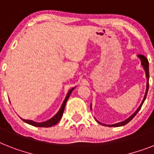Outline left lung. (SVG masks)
Returning a JSON list of instances; mask_svg holds the SVG:
<instances>
[{
  "instance_id": "obj_1",
  "label": "left lung",
  "mask_w": 154,
  "mask_h": 154,
  "mask_svg": "<svg viewBox=\"0 0 154 154\" xmlns=\"http://www.w3.org/2000/svg\"><path fill=\"white\" fill-rule=\"evenodd\" d=\"M138 57H139L140 59H141V63H142V66H143V69H145V72H146V78H147V83H146V93H145L144 98H143V100H142V103L140 104V106H139V107H138V109L136 110V112H134V113L133 115H131V116H130L129 118L127 119L126 120L122 121V122H118V123H116V124L108 125V127H122V126H124V125H126V124H127V123H128V122H129L131 120V119H133L134 117V116H135L136 115H137V113H138V112H139V110L141 109V107H142V104H143L145 100H146V96H147V92H148V90H149V62H148V59H147V58H146V57H145V56L141 55V54H139V55H138ZM91 109H92V105H91ZM97 122H98V123H100L101 125H103V126H107V125H106V124H103V123H101V122H99V121H97Z\"/></svg>"
}]
</instances>
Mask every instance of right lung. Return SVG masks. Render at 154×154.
Listing matches in <instances>:
<instances>
[{
  "mask_svg": "<svg viewBox=\"0 0 154 154\" xmlns=\"http://www.w3.org/2000/svg\"><path fill=\"white\" fill-rule=\"evenodd\" d=\"M73 89H74V88H71V89L69 91L67 95H66V98H65L64 101H63V103H62V107H61V108L59 109V111L57 112V113L56 114L55 116H54V117H52L51 119H50L49 120L45 121V122H34V121L32 120L23 119H22V120H23V122L28 123V124L32 125V126H34V127H52V126H54V125L57 124V122L60 121L61 118H62V115H63V112H64L65 106H66V102H67V100H68L69 97L71 92H73Z\"/></svg>",
  "mask_w": 154,
  "mask_h": 154,
  "instance_id": "right-lung-1",
  "label": "right lung"
}]
</instances>
